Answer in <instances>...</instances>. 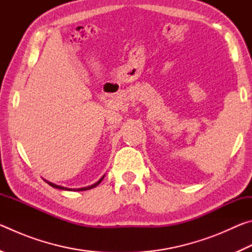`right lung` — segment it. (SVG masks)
Listing matches in <instances>:
<instances>
[{"label": "right lung", "instance_id": "add662e5", "mask_svg": "<svg viewBox=\"0 0 252 252\" xmlns=\"http://www.w3.org/2000/svg\"><path fill=\"white\" fill-rule=\"evenodd\" d=\"M103 178H104V176L102 177L99 181H96L95 183H93V185H91V186H88V187H83V188H78V189H72V188H66V187H62V186H58V185H55V183H52V182H50V181H48V180H45L44 179V181L45 182H48L49 185L51 186V187H53V188H55V189H61V190H67V191H85V190H89V189H92V188H95L96 186H99L100 183H101V181L103 180Z\"/></svg>", "mask_w": 252, "mask_h": 252}]
</instances>
